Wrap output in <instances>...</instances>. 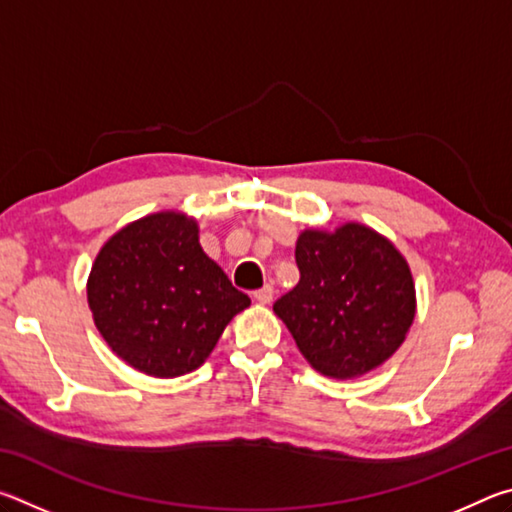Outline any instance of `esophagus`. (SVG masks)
<instances>
[{
    "instance_id": "esophagus-1",
    "label": "esophagus",
    "mask_w": 512,
    "mask_h": 512,
    "mask_svg": "<svg viewBox=\"0 0 512 512\" xmlns=\"http://www.w3.org/2000/svg\"><path fill=\"white\" fill-rule=\"evenodd\" d=\"M253 296H255V300L259 302V305H271V300H273V287H271V284H264V287L259 289V291H255Z\"/></svg>"
}]
</instances>
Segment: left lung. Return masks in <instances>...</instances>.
I'll return each mask as SVG.
<instances>
[{
	"label": "left lung",
	"mask_w": 512,
	"mask_h": 512,
	"mask_svg": "<svg viewBox=\"0 0 512 512\" xmlns=\"http://www.w3.org/2000/svg\"><path fill=\"white\" fill-rule=\"evenodd\" d=\"M300 282L273 311L320 375L354 379L404 343L415 318L409 262L363 223L307 228L296 241Z\"/></svg>",
	"instance_id": "1"
}]
</instances>
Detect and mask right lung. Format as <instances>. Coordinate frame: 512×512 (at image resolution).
I'll use <instances>...</instances> for the list:
<instances>
[{"label":"right lung","mask_w":512,"mask_h":512,"mask_svg":"<svg viewBox=\"0 0 512 512\" xmlns=\"http://www.w3.org/2000/svg\"><path fill=\"white\" fill-rule=\"evenodd\" d=\"M88 305L121 361L171 379L203 366L250 298L205 255L194 216L167 210L124 225L101 246Z\"/></svg>","instance_id":"add662e5"}]
</instances>
